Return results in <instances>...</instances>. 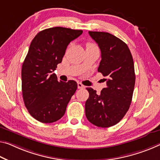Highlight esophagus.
Listing matches in <instances>:
<instances>
[{"label": "esophagus", "instance_id": "esophagus-1", "mask_svg": "<svg viewBox=\"0 0 160 160\" xmlns=\"http://www.w3.org/2000/svg\"><path fill=\"white\" fill-rule=\"evenodd\" d=\"M78 89H84L85 86L83 85L82 84V83L78 82Z\"/></svg>", "mask_w": 160, "mask_h": 160}]
</instances>
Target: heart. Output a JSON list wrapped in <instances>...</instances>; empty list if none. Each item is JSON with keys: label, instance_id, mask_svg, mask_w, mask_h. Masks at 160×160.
I'll list each match as a JSON object with an SVG mask.
<instances>
[{"label": "heart", "instance_id": "heart-1", "mask_svg": "<svg viewBox=\"0 0 160 160\" xmlns=\"http://www.w3.org/2000/svg\"><path fill=\"white\" fill-rule=\"evenodd\" d=\"M90 46H95V45L94 44H92V43H88L87 45V47H90Z\"/></svg>", "mask_w": 160, "mask_h": 160}]
</instances>
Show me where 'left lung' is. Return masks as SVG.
Listing matches in <instances>:
<instances>
[{
    "mask_svg": "<svg viewBox=\"0 0 160 160\" xmlns=\"http://www.w3.org/2000/svg\"><path fill=\"white\" fill-rule=\"evenodd\" d=\"M98 44L101 61L98 72L106 78L107 86L100 95L86 88L89 98L85 102V115L99 128H109L118 123L130 108L135 83V67L130 50L125 42L105 32L89 31Z\"/></svg>",
    "mask_w": 160,
    "mask_h": 160,
    "instance_id": "1",
    "label": "left lung"
}]
</instances>
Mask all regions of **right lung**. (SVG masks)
Here are the masks:
<instances>
[{
  "label": "right lung",
  "mask_w": 160,
  "mask_h": 160,
  "mask_svg": "<svg viewBox=\"0 0 160 160\" xmlns=\"http://www.w3.org/2000/svg\"><path fill=\"white\" fill-rule=\"evenodd\" d=\"M82 33L81 30L50 28L39 32L30 43L21 70L22 98L30 115L40 122L60 120L77 90L75 81L59 82L52 72L68 45Z\"/></svg>",
  "instance_id": "add662e5"
}]
</instances>
